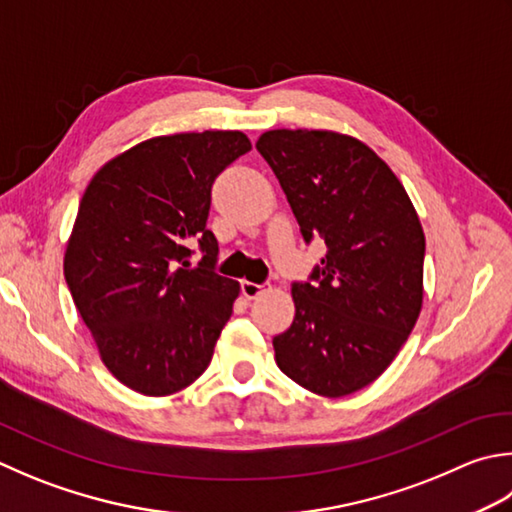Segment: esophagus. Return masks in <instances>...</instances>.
Instances as JSON below:
<instances>
[{
  "label": "esophagus",
  "instance_id": "esophagus-1",
  "mask_svg": "<svg viewBox=\"0 0 512 512\" xmlns=\"http://www.w3.org/2000/svg\"><path fill=\"white\" fill-rule=\"evenodd\" d=\"M264 290H266V284H255V282H248V279L242 282V295L248 299H257Z\"/></svg>",
  "mask_w": 512,
  "mask_h": 512
}]
</instances>
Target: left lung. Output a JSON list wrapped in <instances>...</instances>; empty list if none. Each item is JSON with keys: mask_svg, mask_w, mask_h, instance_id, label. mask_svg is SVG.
I'll use <instances>...</instances> for the list:
<instances>
[{"mask_svg": "<svg viewBox=\"0 0 512 512\" xmlns=\"http://www.w3.org/2000/svg\"><path fill=\"white\" fill-rule=\"evenodd\" d=\"M273 168L306 242L328 253L313 284H293L295 319L273 339L295 384L344 397L393 364L424 302L426 237L404 184L373 148L335 130H266Z\"/></svg>", "mask_w": 512, "mask_h": 512, "instance_id": "obj_1", "label": "left lung"}]
</instances>
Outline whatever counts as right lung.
Segmentation results:
<instances>
[{
  "mask_svg": "<svg viewBox=\"0 0 512 512\" xmlns=\"http://www.w3.org/2000/svg\"><path fill=\"white\" fill-rule=\"evenodd\" d=\"M250 150L242 130L150 137L97 170L68 237L64 277L104 366L148 397L204 373L239 297L217 275L210 186ZM205 250L188 269L187 242Z\"/></svg>",
  "mask_w": 512,
  "mask_h": 512,
  "instance_id": "1",
  "label": "right lung"
}]
</instances>
